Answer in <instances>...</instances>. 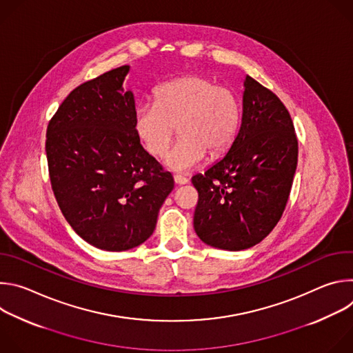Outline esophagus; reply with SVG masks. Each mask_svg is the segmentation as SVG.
I'll return each mask as SVG.
<instances>
[{
	"label": "esophagus",
	"mask_w": 353,
	"mask_h": 353,
	"mask_svg": "<svg viewBox=\"0 0 353 353\" xmlns=\"http://www.w3.org/2000/svg\"><path fill=\"white\" fill-rule=\"evenodd\" d=\"M173 179H174V183L179 184V185H183V184H187V183H188V179L184 177V176H181V174H174Z\"/></svg>",
	"instance_id": "obj_1"
}]
</instances>
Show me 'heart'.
<instances>
[{
  "instance_id": "obj_1",
  "label": "heart",
  "mask_w": 353,
  "mask_h": 353,
  "mask_svg": "<svg viewBox=\"0 0 353 353\" xmlns=\"http://www.w3.org/2000/svg\"><path fill=\"white\" fill-rule=\"evenodd\" d=\"M239 123L236 94L201 75L162 83L155 90V103H142L134 112V131L142 148L155 158L165 155L179 127L181 138L165 161L177 172L194 169L207 154L211 158L226 154Z\"/></svg>"
}]
</instances>
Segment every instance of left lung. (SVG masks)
I'll return each instance as SVG.
<instances>
[{"instance_id":"obj_1","label":"left lung","mask_w":353,"mask_h":353,"mask_svg":"<svg viewBox=\"0 0 353 353\" xmlns=\"http://www.w3.org/2000/svg\"><path fill=\"white\" fill-rule=\"evenodd\" d=\"M297 152L293 121L281 99L245 77L241 125L229 152L191 179L198 191V237L230 251L265 239L288 204Z\"/></svg>"}]
</instances>
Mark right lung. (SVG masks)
<instances>
[{"label":"right lung","instance_id":"1","mask_svg":"<svg viewBox=\"0 0 353 353\" xmlns=\"http://www.w3.org/2000/svg\"><path fill=\"white\" fill-rule=\"evenodd\" d=\"M123 65L77 86L48 121L46 155L57 204L89 244L124 251L154 233L170 172L149 157L134 131V94Z\"/></svg>","mask_w":353,"mask_h":353}]
</instances>
